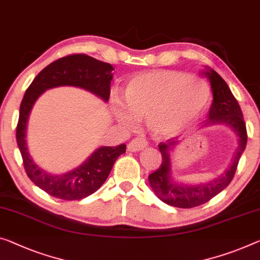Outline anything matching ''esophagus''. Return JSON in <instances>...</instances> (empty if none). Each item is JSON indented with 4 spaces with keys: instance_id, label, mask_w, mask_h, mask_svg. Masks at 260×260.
<instances>
[{
    "instance_id": "obj_1",
    "label": "esophagus",
    "mask_w": 260,
    "mask_h": 260,
    "mask_svg": "<svg viewBox=\"0 0 260 260\" xmlns=\"http://www.w3.org/2000/svg\"><path fill=\"white\" fill-rule=\"evenodd\" d=\"M147 141L144 137H136L127 144V150L131 151V152H136V151H139L144 149V147L147 146Z\"/></svg>"
}]
</instances>
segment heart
<instances>
[{"label": "heart", "instance_id": "b5f03b06", "mask_svg": "<svg viewBox=\"0 0 260 260\" xmlns=\"http://www.w3.org/2000/svg\"><path fill=\"white\" fill-rule=\"evenodd\" d=\"M211 90L206 80L182 72L159 71L138 75L124 90L126 106L113 100L114 116L125 126L147 117V126L157 136L177 133L208 106Z\"/></svg>", "mask_w": 260, "mask_h": 260}]
</instances>
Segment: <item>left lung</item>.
Wrapping results in <instances>:
<instances>
[{
  "mask_svg": "<svg viewBox=\"0 0 260 260\" xmlns=\"http://www.w3.org/2000/svg\"><path fill=\"white\" fill-rule=\"evenodd\" d=\"M205 75L209 79L214 96L209 110V119L206 124L222 123V124L229 125L239 137V146L230 169L221 178L207 183H201V185H181V183L174 182L171 178L170 150L174 146L177 141L169 139L166 143L159 144L158 147L161 153L162 161L159 169L149 175L150 185L162 202L178 207V208H193V207L201 206L221 193L234 179L238 161L242 153L244 152L247 143L246 125L241 107L231 93L226 82L214 70L206 71Z\"/></svg>",
  "mask_w": 260,
  "mask_h": 260,
  "instance_id": "left-lung-1",
  "label": "left lung"
}]
</instances>
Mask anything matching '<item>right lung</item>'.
Returning a JSON list of instances; mask_svg holds the SVG:
<instances>
[{"label": "right lung", "mask_w": 260, "mask_h": 260, "mask_svg": "<svg viewBox=\"0 0 260 260\" xmlns=\"http://www.w3.org/2000/svg\"><path fill=\"white\" fill-rule=\"evenodd\" d=\"M113 66L83 53L70 54L46 66L31 82L19 107L16 139L27 177L51 197L61 200H81L96 191L107 180L115 161L125 152V144L100 147L85 164L67 173L53 175L36 165L27 151L25 134L27 118L34 103L43 91L58 86H75L89 90L103 101L110 96Z\"/></svg>", "instance_id": "obj_1"}]
</instances>
